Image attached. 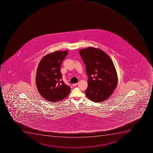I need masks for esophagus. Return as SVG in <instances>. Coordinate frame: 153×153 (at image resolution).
<instances>
[{
	"label": "esophagus",
	"instance_id": "34e87169",
	"mask_svg": "<svg viewBox=\"0 0 153 153\" xmlns=\"http://www.w3.org/2000/svg\"><path fill=\"white\" fill-rule=\"evenodd\" d=\"M77 84H78V83H74L73 84V86L74 87L76 86Z\"/></svg>",
	"mask_w": 153,
	"mask_h": 153
}]
</instances>
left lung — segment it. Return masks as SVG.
Segmentation results:
<instances>
[{
  "instance_id": "1",
  "label": "left lung",
  "mask_w": 153,
  "mask_h": 153,
  "mask_svg": "<svg viewBox=\"0 0 153 153\" xmlns=\"http://www.w3.org/2000/svg\"><path fill=\"white\" fill-rule=\"evenodd\" d=\"M88 76V87L85 94L94 102L106 100L117 83V76L112 59L106 53L93 47L79 51Z\"/></svg>"
}]
</instances>
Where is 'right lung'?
<instances>
[{
  "label": "right lung",
  "mask_w": 153,
  "mask_h": 153,
  "mask_svg": "<svg viewBox=\"0 0 153 153\" xmlns=\"http://www.w3.org/2000/svg\"><path fill=\"white\" fill-rule=\"evenodd\" d=\"M68 51H56L43 57L37 67L36 85L44 99L55 102L64 99L70 92L71 87L62 80L60 70L61 63Z\"/></svg>",
  "instance_id": "right-lung-1"
}]
</instances>
